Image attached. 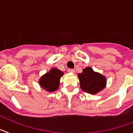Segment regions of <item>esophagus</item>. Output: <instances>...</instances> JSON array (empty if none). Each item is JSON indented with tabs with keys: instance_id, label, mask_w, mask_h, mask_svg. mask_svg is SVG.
<instances>
[{
	"instance_id": "34e87169",
	"label": "esophagus",
	"mask_w": 133,
	"mask_h": 133,
	"mask_svg": "<svg viewBox=\"0 0 133 133\" xmlns=\"http://www.w3.org/2000/svg\"><path fill=\"white\" fill-rule=\"evenodd\" d=\"M67 71H68V72H69V73H75V70H73V69H68Z\"/></svg>"
}]
</instances>
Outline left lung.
Here are the masks:
<instances>
[{
	"label": "left lung",
	"instance_id": "obj_1",
	"mask_svg": "<svg viewBox=\"0 0 133 133\" xmlns=\"http://www.w3.org/2000/svg\"><path fill=\"white\" fill-rule=\"evenodd\" d=\"M81 89L91 95H96L105 88L107 78L104 75L95 72L90 66L83 69V72L78 74Z\"/></svg>",
	"mask_w": 133,
	"mask_h": 133
}]
</instances>
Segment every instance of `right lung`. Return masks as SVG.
Returning <instances> with one entry per match:
<instances>
[{
    "label": "right lung",
    "instance_id": "right-lung-1",
    "mask_svg": "<svg viewBox=\"0 0 133 133\" xmlns=\"http://www.w3.org/2000/svg\"><path fill=\"white\" fill-rule=\"evenodd\" d=\"M63 75L64 72L59 69L52 68L40 78L38 81L40 87L49 92H54L59 87L60 79Z\"/></svg>",
    "mask_w": 133,
    "mask_h": 133
}]
</instances>
